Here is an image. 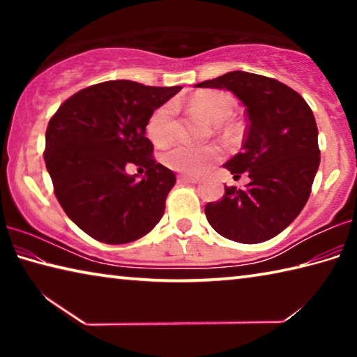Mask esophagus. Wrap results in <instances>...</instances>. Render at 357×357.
<instances>
[{
	"label": "esophagus",
	"instance_id": "esophagus-1",
	"mask_svg": "<svg viewBox=\"0 0 357 357\" xmlns=\"http://www.w3.org/2000/svg\"><path fill=\"white\" fill-rule=\"evenodd\" d=\"M178 183L179 184H197L198 183V178H192V176H185V174H181L178 176Z\"/></svg>",
	"mask_w": 357,
	"mask_h": 357
}]
</instances>
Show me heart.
I'll return each instance as SVG.
<instances>
[{
  "label": "heart",
  "instance_id": "1",
  "mask_svg": "<svg viewBox=\"0 0 357 357\" xmlns=\"http://www.w3.org/2000/svg\"><path fill=\"white\" fill-rule=\"evenodd\" d=\"M193 105L215 124L225 123L233 114V99L225 93H200L193 98ZM146 134L155 146H167L174 138V104L167 102L151 113L146 123ZM222 151L215 144L209 146H189L176 144L162 155L164 165L173 172L198 174L219 159Z\"/></svg>",
  "mask_w": 357,
  "mask_h": 357
}]
</instances>
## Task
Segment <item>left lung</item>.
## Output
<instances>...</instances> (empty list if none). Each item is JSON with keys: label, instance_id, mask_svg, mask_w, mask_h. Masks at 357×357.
Listing matches in <instances>:
<instances>
[{"label": "left lung", "instance_id": "left-lung-1", "mask_svg": "<svg viewBox=\"0 0 357 357\" xmlns=\"http://www.w3.org/2000/svg\"><path fill=\"white\" fill-rule=\"evenodd\" d=\"M198 88L228 89L245 107L247 130L243 149L228 168L234 178L249 174L244 189L225 187L219 202L204 214L220 236L255 244L283 231L309 200L319 165L315 116L287 84L250 72L233 70Z\"/></svg>", "mask_w": 357, "mask_h": 357}]
</instances>
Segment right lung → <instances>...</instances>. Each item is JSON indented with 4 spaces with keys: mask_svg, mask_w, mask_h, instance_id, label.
I'll list each match as a JSON object with an SVG mask.
<instances>
[{
    "mask_svg": "<svg viewBox=\"0 0 357 357\" xmlns=\"http://www.w3.org/2000/svg\"><path fill=\"white\" fill-rule=\"evenodd\" d=\"M181 86H144L130 80L93 84L64 100L48 121L44 160L69 219L96 241L126 244L149 233L176 183L157 164L144 137L155 108ZM134 163L143 180L128 175Z\"/></svg>",
    "mask_w": 357,
    "mask_h": 357,
    "instance_id": "1",
    "label": "right lung"
}]
</instances>
